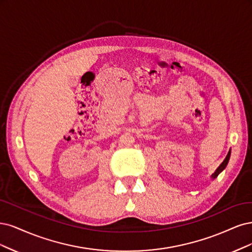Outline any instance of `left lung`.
Listing matches in <instances>:
<instances>
[{"instance_id":"1","label":"left lung","mask_w":252,"mask_h":252,"mask_svg":"<svg viewBox=\"0 0 252 252\" xmlns=\"http://www.w3.org/2000/svg\"><path fill=\"white\" fill-rule=\"evenodd\" d=\"M229 158H230V151L228 152V154H227V156H226V158L224 159V161L222 162V163H221V165L220 166H219L218 168H217V170H216V172L213 174V176H212V178H213V179H215V178H217L218 177V175L219 174H220L221 172H222V170L226 167V165H227V163H228V161H229Z\"/></svg>"}]
</instances>
